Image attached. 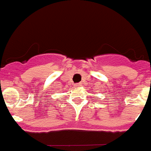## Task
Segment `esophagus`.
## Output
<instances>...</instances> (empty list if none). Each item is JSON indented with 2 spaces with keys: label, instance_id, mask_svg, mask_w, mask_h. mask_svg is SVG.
Segmentation results:
<instances>
[{
  "label": "esophagus",
  "instance_id": "esophagus-1",
  "mask_svg": "<svg viewBox=\"0 0 151 151\" xmlns=\"http://www.w3.org/2000/svg\"><path fill=\"white\" fill-rule=\"evenodd\" d=\"M75 86H76V88H79L80 86H82V84L81 83H77L75 85Z\"/></svg>",
  "mask_w": 151,
  "mask_h": 151
}]
</instances>
